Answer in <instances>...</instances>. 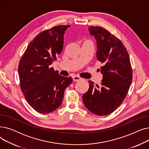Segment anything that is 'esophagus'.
Listing matches in <instances>:
<instances>
[{
	"mask_svg": "<svg viewBox=\"0 0 149 149\" xmlns=\"http://www.w3.org/2000/svg\"><path fill=\"white\" fill-rule=\"evenodd\" d=\"M72 79H73V81H78L81 80V78L79 76H74L72 77Z\"/></svg>",
	"mask_w": 149,
	"mask_h": 149,
	"instance_id": "obj_1",
	"label": "esophagus"
}]
</instances>
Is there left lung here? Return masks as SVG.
<instances>
[{"instance_id":"8db88e82","label":"left lung","mask_w":149,"mask_h":149,"mask_svg":"<svg viewBox=\"0 0 149 149\" xmlns=\"http://www.w3.org/2000/svg\"><path fill=\"white\" fill-rule=\"evenodd\" d=\"M89 31L97 40V58L103 64V76L101 87L89 81L83 101L93 113L105 116L114 112L126 98L132 81V68L128 52L118 38L98 26H89Z\"/></svg>"}]
</instances>
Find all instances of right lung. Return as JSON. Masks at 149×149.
<instances>
[{"mask_svg":"<svg viewBox=\"0 0 149 149\" xmlns=\"http://www.w3.org/2000/svg\"><path fill=\"white\" fill-rule=\"evenodd\" d=\"M70 25L45 30L34 38L18 66L20 86L28 103L40 113H49L61 104L64 91L72 82L50 66L63 48V35Z\"/></svg>","mask_w":149,"mask_h":149,"instance_id":"1","label":"right lung"}]
</instances>
